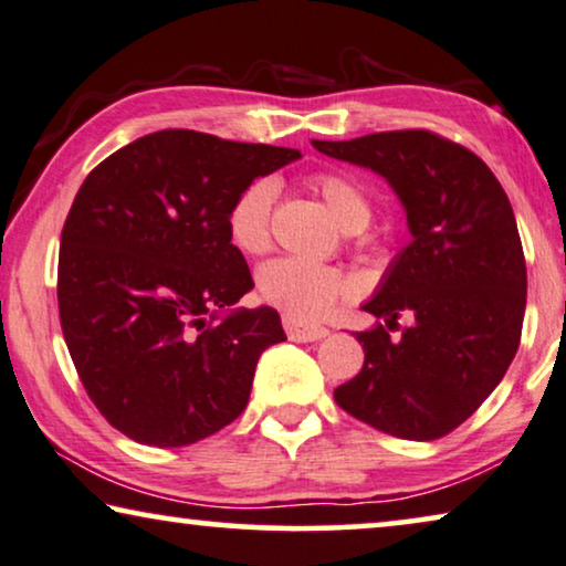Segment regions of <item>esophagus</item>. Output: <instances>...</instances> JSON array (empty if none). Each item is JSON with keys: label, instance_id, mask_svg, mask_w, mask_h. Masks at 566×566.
<instances>
[{"label": "esophagus", "instance_id": "obj_1", "mask_svg": "<svg viewBox=\"0 0 566 566\" xmlns=\"http://www.w3.org/2000/svg\"><path fill=\"white\" fill-rule=\"evenodd\" d=\"M284 331H286V338L290 340H302V344H307V340H321L328 336V328H323V325H313V323H302L297 317L292 315H284Z\"/></svg>", "mask_w": 566, "mask_h": 566}]
</instances>
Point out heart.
Masks as SVG:
<instances>
[{"label": "heart", "instance_id": "heart-1", "mask_svg": "<svg viewBox=\"0 0 566 566\" xmlns=\"http://www.w3.org/2000/svg\"><path fill=\"white\" fill-rule=\"evenodd\" d=\"M313 187L328 205L333 218L346 230H359L371 214L369 197L359 181L340 171H321L313 177ZM276 185L259 177L245 185L228 207V238L238 251L261 253L272 238V207ZM354 290L352 280L338 266L321 264L300 256H282L269 261L259 272V294L269 305L284 310L286 315L307 321L328 310L333 302Z\"/></svg>", "mask_w": 566, "mask_h": 566}]
</instances>
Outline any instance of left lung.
I'll return each instance as SVG.
<instances>
[{
	"label": "left lung",
	"instance_id": "8db88e82",
	"mask_svg": "<svg viewBox=\"0 0 566 566\" xmlns=\"http://www.w3.org/2000/svg\"><path fill=\"white\" fill-rule=\"evenodd\" d=\"M313 146L385 177L412 235L364 305L379 323L356 333L361 371L333 397L381 433L441 439L488 400L518 352L525 259L511 200L480 156L431 130ZM400 316L411 325L389 339Z\"/></svg>",
	"mask_w": 566,
	"mask_h": 566
}]
</instances>
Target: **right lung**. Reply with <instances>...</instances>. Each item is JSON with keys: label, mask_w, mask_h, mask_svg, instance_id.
<instances>
[{"label": "right lung", "mask_w": 566, "mask_h": 566, "mask_svg": "<svg viewBox=\"0 0 566 566\" xmlns=\"http://www.w3.org/2000/svg\"><path fill=\"white\" fill-rule=\"evenodd\" d=\"M297 158L158 130L84 179L61 233V328L86 395L127 439L189 446L245 410L259 356L286 336L276 310H233L253 280L228 207Z\"/></svg>", "instance_id": "add662e5"}]
</instances>
